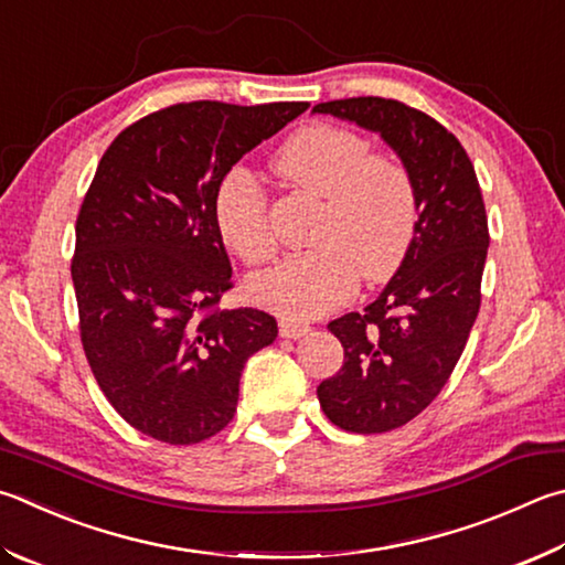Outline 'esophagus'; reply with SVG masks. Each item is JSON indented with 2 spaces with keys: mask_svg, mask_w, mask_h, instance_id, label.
I'll list each match as a JSON object with an SVG mask.
<instances>
[{
  "mask_svg": "<svg viewBox=\"0 0 565 565\" xmlns=\"http://www.w3.org/2000/svg\"><path fill=\"white\" fill-rule=\"evenodd\" d=\"M309 331H311L309 323L289 321V318H284V321H279V333H281V338H303Z\"/></svg>",
  "mask_w": 565,
  "mask_h": 565,
  "instance_id": "34e87169",
  "label": "esophagus"
}]
</instances>
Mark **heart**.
I'll list each match as a JSON object with an SVG mask.
<instances>
[{
  "mask_svg": "<svg viewBox=\"0 0 565 565\" xmlns=\"http://www.w3.org/2000/svg\"><path fill=\"white\" fill-rule=\"evenodd\" d=\"M274 170L296 190L323 200L309 244L247 284L254 303L311 318L351 299L358 279L385 281L403 264L419 222V192L403 160L373 152L353 130L316 122L284 142ZM214 222L244 264L276 252L269 194L249 170L234 168L214 194Z\"/></svg>",
  "mask_w": 565,
  "mask_h": 565,
  "instance_id": "b5f03b06",
  "label": "heart"
}]
</instances>
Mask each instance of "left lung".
I'll return each mask as SVG.
<instances>
[{"mask_svg":"<svg viewBox=\"0 0 565 565\" xmlns=\"http://www.w3.org/2000/svg\"><path fill=\"white\" fill-rule=\"evenodd\" d=\"M313 113L381 132L417 182L413 247L373 303L328 323L343 365L316 390L345 433H390L433 403L465 351L489 249L484 200L467 150L427 113L377 96L328 100Z\"/></svg>","mask_w":565,"mask_h":565,"instance_id":"8db88e82","label":"left lung"}]
</instances>
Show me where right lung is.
<instances>
[{
	"instance_id": "1",
	"label": "right lung",
	"mask_w": 565,
	"mask_h": 565,
	"mask_svg": "<svg viewBox=\"0 0 565 565\" xmlns=\"http://www.w3.org/2000/svg\"><path fill=\"white\" fill-rule=\"evenodd\" d=\"M309 104L192 100L150 113L110 142L76 220L71 259L86 361L138 433L198 445L232 423L247 358L276 318L220 309L232 264L214 194L242 156Z\"/></svg>"
}]
</instances>
